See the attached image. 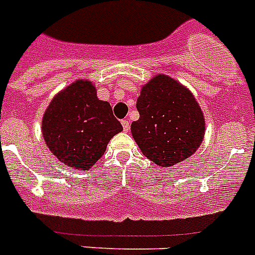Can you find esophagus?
<instances>
[{"instance_id":"esophagus-1","label":"esophagus","mask_w":255,"mask_h":255,"mask_svg":"<svg viewBox=\"0 0 255 255\" xmlns=\"http://www.w3.org/2000/svg\"><path fill=\"white\" fill-rule=\"evenodd\" d=\"M121 124H123L124 131H129V129H130V121L128 120V119H125V120L121 121Z\"/></svg>"}]
</instances>
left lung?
Wrapping results in <instances>:
<instances>
[{"instance_id": "1", "label": "left lung", "mask_w": 255, "mask_h": 255, "mask_svg": "<svg viewBox=\"0 0 255 255\" xmlns=\"http://www.w3.org/2000/svg\"><path fill=\"white\" fill-rule=\"evenodd\" d=\"M139 120L131 134L143 154L161 167L189 158L204 138L206 121L197 100L182 84L158 74L136 101Z\"/></svg>"}]
</instances>
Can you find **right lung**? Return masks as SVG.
Returning <instances> with one entry per match:
<instances>
[{"label":"right lung","instance_id":"right-lung-1","mask_svg":"<svg viewBox=\"0 0 255 255\" xmlns=\"http://www.w3.org/2000/svg\"><path fill=\"white\" fill-rule=\"evenodd\" d=\"M121 130L110 103L98 100L93 83L83 79L53 97L42 120L48 149L67 167L79 171L89 170Z\"/></svg>","mask_w":255,"mask_h":255}]
</instances>
